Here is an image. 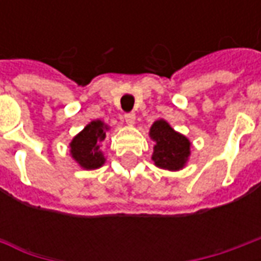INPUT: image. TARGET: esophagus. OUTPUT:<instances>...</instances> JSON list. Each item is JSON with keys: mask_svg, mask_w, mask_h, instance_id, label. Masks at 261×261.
<instances>
[{"mask_svg": "<svg viewBox=\"0 0 261 261\" xmlns=\"http://www.w3.org/2000/svg\"><path fill=\"white\" fill-rule=\"evenodd\" d=\"M124 119H125V123L127 124H134V121H136V114L130 112V113H125L124 114Z\"/></svg>", "mask_w": 261, "mask_h": 261, "instance_id": "obj_1", "label": "esophagus"}]
</instances>
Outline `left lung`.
<instances>
[{"instance_id":"obj_1","label":"left lung","mask_w":261,"mask_h":261,"mask_svg":"<svg viewBox=\"0 0 261 261\" xmlns=\"http://www.w3.org/2000/svg\"><path fill=\"white\" fill-rule=\"evenodd\" d=\"M149 136L156 145L153 147L152 159L156 166L168 170L181 169L190 155V141L176 133L165 120L155 121Z\"/></svg>"}]
</instances>
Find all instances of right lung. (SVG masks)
Here are the masks:
<instances>
[{"label":"right lung","mask_w":261,"mask_h":261,"mask_svg":"<svg viewBox=\"0 0 261 261\" xmlns=\"http://www.w3.org/2000/svg\"><path fill=\"white\" fill-rule=\"evenodd\" d=\"M108 125L100 120L92 121L75 137L71 147V155L85 169H96L105 164V156L100 152V145L106 138Z\"/></svg>","instance_id":"add662e5"}]
</instances>
